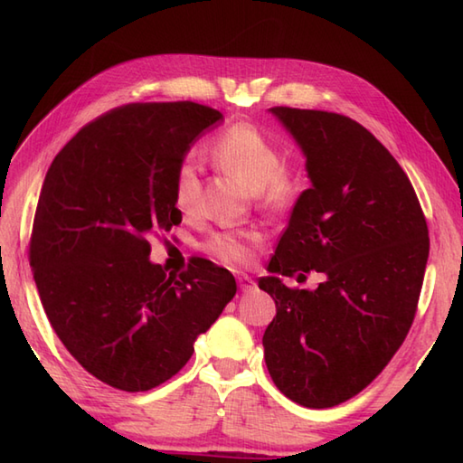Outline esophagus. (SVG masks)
Instances as JSON below:
<instances>
[{"instance_id":"1","label":"esophagus","mask_w":463,"mask_h":463,"mask_svg":"<svg viewBox=\"0 0 463 463\" xmlns=\"http://www.w3.org/2000/svg\"><path fill=\"white\" fill-rule=\"evenodd\" d=\"M239 287H241L242 292H250V290H254V287H257V284H254V280L250 277H247V274H241V277H239Z\"/></svg>"}]
</instances>
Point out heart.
I'll return each instance as SVG.
<instances>
[{
    "label": "heart",
    "mask_w": 463,
    "mask_h": 463,
    "mask_svg": "<svg viewBox=\"0 0 463 463\" xmlns=\"http://www.w3.org/2000/svg\"><path fill=\"white\" fill-rule=\"evenodd\" d=\"M213 156L222 169L241 176L252 193H260L270 206L288 204L298 193V181L282 166L279 145L250 123H237L216 137ZM201 165L184 156L173 176L175 206L183 214H194L201 206ZM259 241L260 234L250 229L222 231L211 234L204 250L226 264H244Z\"/></svg>",
    "instance_id": "1"
}]
</instances>
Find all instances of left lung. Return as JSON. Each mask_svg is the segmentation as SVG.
<instances>
[{
	"instance_id": "left-lung-1",
	"label": "left lung",
	"mask_w": 463,
	"mask_h": 463,
	"mask_svg": "<svg viewBox=\"0 0 463 463\" xmlns=\"http://www.w3.org/2000/svg\"><path fill=\"white\" fill-rule=\"evenodd\" d=\"M307 156L312 183L259 287L277 304L264 360L284 396L307 408L350 400L386 368L414 322L430 254L428 224L408 175L350 117L272 107ZM317 269V291L282 276Z\"/></svg>"
}]
</instances>
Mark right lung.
<instances>
[{
  "label": "right lung",
  "mask_w": 463,
  "mask_h": 463,
  "mask_svg": "<svg viewBox=\"0 0 463 463\" xmlns=\"http://www.w3.org/2000/svg\"><path fill=\"white\" fill-rule=\"evenodd\" d=\"M221 121L193 101L123 105L85 125L45 175L29 242L39 298L69 354L117 390L173 378L237 294L211 260L181 274L149 260V239L183 219L176 165Z\"/></svg>",
  "instance_id": "1"
}]
</instances>
